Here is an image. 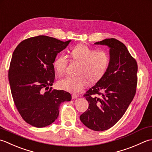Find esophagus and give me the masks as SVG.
<instances>
[{
    "mask_svg": "<svg viewBox=\"0 0 152 152\" xmlns=\"http://www.w3.org/2000/svg\"><path fill=\"white\" fill-rule=\"evenodd\" d=\"M78 98V96H77V95H76V94H72V98H73V99H76V98Z\"/></svg>",
    "mask_w": 152,
    "mask_h": 152,
    "instance_id": "34e87169",
    "label": "esophagus"
}]
</instances>
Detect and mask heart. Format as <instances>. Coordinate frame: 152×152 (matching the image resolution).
<instances>
[{
	"mask_svg": "<svg viewBox=\"0 0 152 152\" xmlns=\"http://www.w3.org/2000/svg\"><path fill=\"white\" fill-rule=\"evenodd\" d=\"M71 60L79 63L76 76H66L59 80L61 89L79 92L87 84L88 80L94 83L100 80L106 73L110 64V57L104 50L96 51L86 45H77L69 51ZM66 56L59 55L55 58L53 67L59 75L63 74L67 66Z\"/></svg>",
	"mask_w": 152,
	"mask_h": 152,
	"instance_id": "obj_1",
	"label": "heart"
}]
</instances>
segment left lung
Masks as SVG:
<instances>
[{
  "label": "left lung",
  "mask_w": 152,
  "mask_h": 152,
  "mask_svg": "<svg viewBox=\"0 0 152 152\" xmlns=\"http://www.w3.org/2000/svg\"><path fill=\"white\" fill-rule=\"evenodd\" d=\"M94 44L110 48V64L103 77L84 95L89 106L80 120L90 129L103 131L115 125L134 98L138 66L118 40L106 39Z\"/></svg>",
  "instance_id": "8db88e82"
}]
</instances>
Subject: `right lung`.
Instances as JSON below:
<instances>
[{
  "label": "right lung",
  "mask_w": 152,
  "mask_h": 152,
  "mask_svg": "<svg viewBox=\"0 0 152 152\" xmlns=\"http://www.w3.org/2000/svg\"><path fill=\"white\" fill-rule=\"evenodd\" d=\"M70 42L39 35L21 42L13 52L8 71L12 98L21 117L31 125H50L58 118L60 104L72 100L66 91L52 87L46 91L54 82V60Z\"/></svg>",
  "instance_id": "obj_1"
}]
</instances>
